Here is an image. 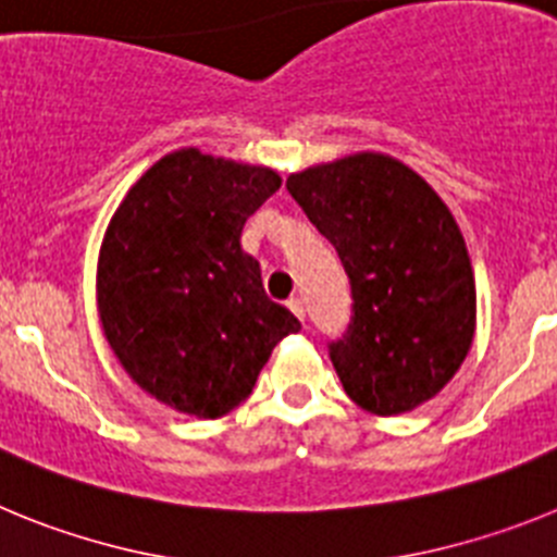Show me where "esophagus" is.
I'll list each match as a JSON object with an SVG mask.
<instances>
[{
  "label": "esophagus",
  "instance_id": "obj_1",
  "mask_svg": "<svg viewBox=\"0 0 557 557\" xmlns=\"http://www.w3.org/2000/svg\"><path fill=\"white\" fill-rule=\"evenodd\" d=\"M287 307L293 309V314H295V318H301V321H304V318H307V307H304V301H301V298H289V301H287Z\"/></svg>",
  "mask_w": 557,
  "mask_h": 557
}]
</instances>
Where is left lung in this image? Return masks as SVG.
Wrapping results in <instances>:
<instances>
[{"label":"left lung","mask_w":557,"mask_h":557,"mask_svg":"<svg viewBox=\"0 0 557 557\" xmlns=\"http://www.w3.org/2000/svg\"><path fill=\"white\" fill-rule=\"evenodd\" d=\"M351 282V323L329 357L343 391L373 416L430 401L462 366L476 326L469 250L418 172L357 152L287 178Z\"/></svg>","instance_id":"8db88e82"}]
</instances>
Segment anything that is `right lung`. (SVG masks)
I'll return each instance as SVG.
<instances>
[{
  "instance_id": "add662e5",
  "label": "right lung",
  "mask_w": 557,
  "mask_h": 557,
  "mask_svg": "<svg viewBox=\"0 0 557 557\" xmlns=\"http://www.w3.org/2000/svg\"><path fill=\"white\" fill-rule=\"evenodd\" d=\"M282 186L268 166L175 150L111 218L97 264L102 332L131 379L172 410L220 418L250 396L273 348L301 329L239 245Z\"/></svg>"
}]
</instances>
